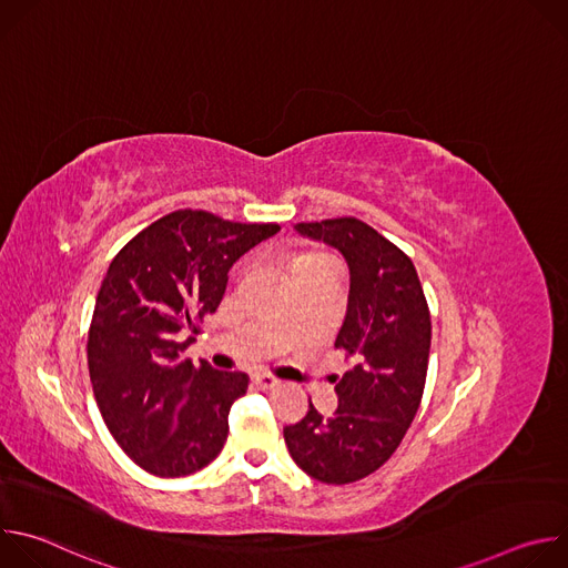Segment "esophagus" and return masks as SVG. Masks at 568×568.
<instances>
[{"mask_svg": "<svg viewBox=\"0 0 568 568\" xmlns=\"http://www.w3.org/2000/svg\"><path fill=\"white\" fill-rule=\"evenodd\" d=\"M254 384H256L258 388H263V390H272V388H278V386H281V382H278L276 377L265 375V373H256V375H254Z\"/></svg>", "mask_w": 568, "mask_h": 568, "instance_id": "1", "label": "esophagus"}]
</instances>
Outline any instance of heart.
I'll return each instance as SVG.
<instances>
[{
    "label": "heart",
    "mask_w": 568,
    "mask_h": 568,
    "mask_svg": "<svg viewBox=\"0 0 568 568\" xmlns=\"http://www.w3.org/2000/svg\"><path fill=\"white\" fill-rule=\"evenodd\" d=\"M318 263H331V261H328V256H323V254H305V256H298V258L292 263L290 272L294 274V272H298V270H305V267H312V265H318Z\"/></svg>",
    "instance_id": "heart-1"
}]
</instances>
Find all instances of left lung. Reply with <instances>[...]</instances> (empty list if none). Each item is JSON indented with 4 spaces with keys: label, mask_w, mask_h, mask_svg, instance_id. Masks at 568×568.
Returning a JSON list of instances; mask_svg holds the SVG:
<instances>
[{
    "label": "left lung",
    "mask_w": 568,
    "mask_h": 568,
    "mask_svg": "<svg viewBox=\"0 0 568 568\" xmlns=\"http://www.w3.org/2000/svg\"><path fill=\"white\" fill-rule=\"evenodd\" d=\"M301 235L335 247L348 263L351 292L335 348L353 357L337 379V412L310 402L303 420L283 429L294 463L312 478L344 485L382 467L420 407L432 318L412 258L357 217L301 222Z\"/></svg>",
    "instance_id": "obj_1"
}]
</instances>
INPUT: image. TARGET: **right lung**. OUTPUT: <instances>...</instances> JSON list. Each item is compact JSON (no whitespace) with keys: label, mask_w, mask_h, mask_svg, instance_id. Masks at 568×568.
<instances>
[{"label":"right lung","mask_w":568,"mask_h":568,"mask_svg":"<svg viewBox=\"0 0 568 568\" xmlns=\"http://www.w3.org/2000/svg\"><path fill=\"white\" fill-rule=\"evenodd\" d=\"M278 229L182 209L110 263L88 337L90 379L110 434L141 469L189 476L222 452L229 409L250 377L197 368L182 353L217 310L233 263Z\"/></svg>","instance_id":"right-lung-1"}]
</instances>
